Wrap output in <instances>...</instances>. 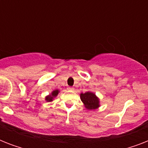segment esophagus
Segmentation results:
<instances>
[{"instance_id":"obj_1","label":"esophagus","mask_w":148,"mask_h":148,"mask_svg":"<svg viewBox=\"0 0 148 148\" xmlns=\"http://www.w3.org/2000/svg\"><path fill=\"white\" fill-rule=\"evenodd\" d=\"M67 90H74V88L73 87H67Z\"/></svg>"}]
</instances>
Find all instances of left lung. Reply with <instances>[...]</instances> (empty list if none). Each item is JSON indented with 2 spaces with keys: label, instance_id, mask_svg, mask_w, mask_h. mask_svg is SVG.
Returning <instances> with one entry per match:
<instances>
[{
  "label": "left lung",
  "instance_id": "8db88e82",
  "mask_svg": "<svg viewBox=\"0 0 148 148\" xmlns=\"http://www.w3.org/2000/svg\"><path fill=\"white\" fill-rule=\"evenodd\" d=\"M81 99L84 103L86 108L93 110L99 107V100L95 94L91 92H86L84 94H81Z\"/></svg>",
  "mask_w": 148,
  "mask_h": 148
}]
</instances>
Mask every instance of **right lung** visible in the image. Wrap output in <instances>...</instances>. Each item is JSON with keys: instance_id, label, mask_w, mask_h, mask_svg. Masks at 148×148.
<instances>
[{"instance_id": "right-lung-1", "label": "right lung", "mask_w": 148, "mask_h": 148, "mask_svg": "<svg viewBox=\"0 0 148 148\" xmlns=\"http://www.w3.org/2000/svg\"><path fill=\"white\" fill-rule=\"evenodd\" d=\"M58 92H59V91H58V90H53V92L51 93V95H49V96H47V97H46V101H48V102H49V101H50V102H51V101H53V98L54 97H56L57 95H58Z\"/></svg>"}]
</instances>
